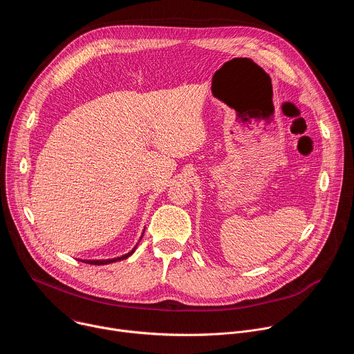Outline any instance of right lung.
Masks as SVG:
<instances>
[{
  "label": "right lung",
  "instance_id": "obj_1",
  "mask_svg": "<svg viewBox=\"0 0 354 354\" xmlns=\"http://www.w3.org/2000/svg\"><path fill=\"white\" fill-rule=\"evenodd\" d=\"M136 250V248L131 250V252H129V254H126V255H123V257H120V258H113V259H105V261H82L84 263H89V265H108V263H112V262H118V261H123V259H127L133 252Z\"/></svg>",
  "mask_w": 354,
  "mask_h": 354
}]
</instances>
